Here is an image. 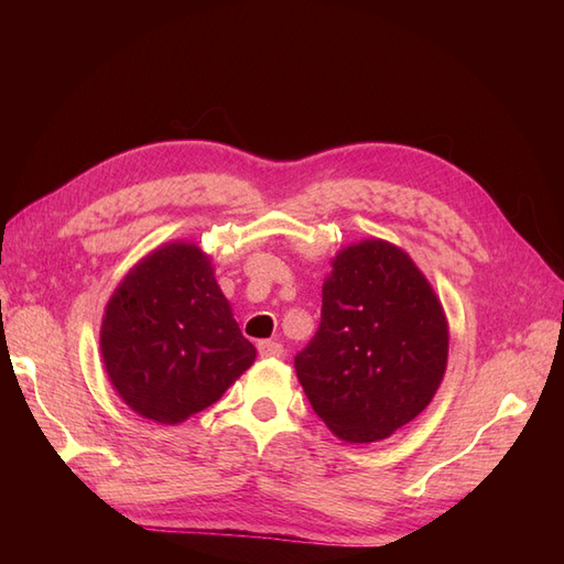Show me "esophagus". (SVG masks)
Wrapping results in <instances>:
<instances>
[{
    "mask_svg": "<svg viewBox=\"0 0 564 564\" xmlns=\"http://www.w3.org/2000/svg\"><path fill=\"white\" fill-rule=\"evenodd\" d=\"M259 355L261 357H282L284 346L278 344V340H259Z\"/></svg>",
    "mask_w": 564,
    "mask_h": 564,
    "instance_id": "obj_1",
    "label": "esophagus"
}]
</instances>
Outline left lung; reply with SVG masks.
I'll list each match as a JSON object with an SVG mask.
<instances>
[{"label": "left lung", "instance_id": "1", "mask_svg": "<svg viewBox=\"0 0 564 564\" xmlns=\"http://www.w3.org/2000/svg\"><path fill=\"white\" fill-rule=\"evenodd\" d=\"M447 350V319L429 280L402 249L369 240L336 256L319 327L294 367L329 431L377 442L429 406Z\"/></svg>", "mask_w": 564, "mask_h": 564}]
</instances>
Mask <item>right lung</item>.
<instances>
[{
	"mask_svg": "<svg viewBox=\"0 0 564 564\" xmlns=\"http://www.w3.org/2000/svg\"><path fill=\"white\" fill-rule=\"evenodd\" d=\"M100 352L119 398L160 423L212 406L256 357L212 261L183 242L150 253L117 286Z\"/></svg>",
	"mask_w": 564,
	"mask_h": 564,
	"instance_id": "right-lung-1",
	"label": "right lung"
}]
</instances>
